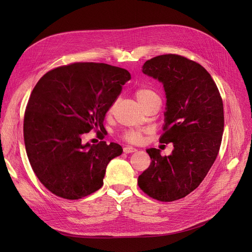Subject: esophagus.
<instances>
[{"label": "esophagus", "instance_id": "34e87169", "mask_svg": "<svg viewBox=\"0 0 252 252\" xmlns=\"http://www.w3.org/2000/svg\"><path fill=\"white\" fill-rule=\"evenodd\" d=\"M136 151H137V149L134 148V147H131V146H127V147L124 148L125 153H133V152H136Z\"/></svg>", "mask_w": 252, "mask_h": 252}]
</instances>
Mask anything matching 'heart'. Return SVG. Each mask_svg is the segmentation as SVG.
<instances>
[{"label":"heart","mask_w":252,"mask_h":252,"mask_svg":"<svg viewBox=\"0 0 252 252\" xmlns=\"http://www.w3.org/2000/svg\"><path fill=\"white\" fill-rule=\"evenodd\" d=\"M135 96H136L137 100L139 101V103L142 105L146 101H148L150 98L157 96V95L155 94V92L152 91L151 89L146 88V87H141L136 90ZM142 137H143L142 131L134 130V129L126 130L123 134V139L128 143H138L142 140Z\"/></svg>","instance_id":"1"}]
</instances>
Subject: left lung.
Here are the masks:
<instances>
[{
	"label": "left lung",
	"instance_id": "8db88e82",
	"mask_svg": "<svg viewBox=\"0 0 252 252\" xmlns=\"http://www.w3.org/2000/svg\"><path fill=\"white\" fill-rule=\"evenodd\" d=\"M142 71L163 85L166 111L159 141L173 143L174 150L161 156L159 149H147L151 163L138 185L153 199L175 201L199 186L216 160L223 133L222 100L203 66L184 56H156Z\"/></svg>",
	"mask_w": 252,
	"mask_h": 252
}]
</instances>
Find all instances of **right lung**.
I'll return each instance as SVG.
<instances>
[{"label":"right lung","instance_id":"add662e5","mask_svg":"<svg viewBox=\"0 0 252 252\" xmlns=\"http://www.w3.org/2000/svg\"><path fill=\"white\" fill-rule=\"evenodd\" d=\"M130 79L126 69L76 62L44 74L26 105L23 137L35 176L53 194L81 199L103 186L106 167L121 145L82 144V135L104 127L106 113Z\"/></svg>","mask_w":252,"mask_h":252}]
</instances>
